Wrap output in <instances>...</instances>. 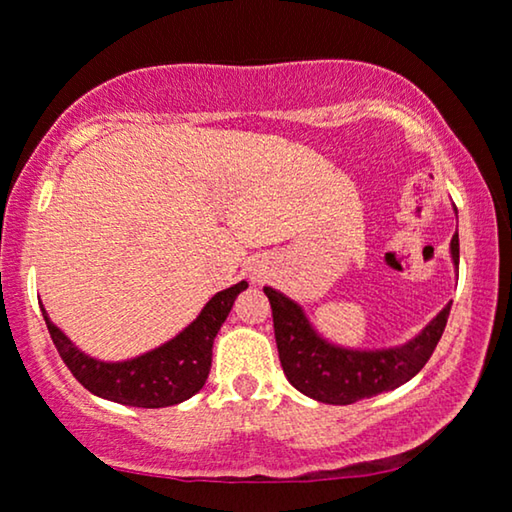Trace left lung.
<instances>
[{"mask_svg": "<svg viewBox=\"0 0 512 512\" xmlns=\"http://www.w3.org/2000/svg\"><path fill=\"white\" fill-rule=\"evenodd\" d=\"M454 268H459V233L450 242ZM265 296L272 307L275 340L284 375L300 394L319 403L349 405L412 380L431 359L445 331L452 303H447L424 331L401 347L347 349L321 338L307 321L303 307L270 286Z\"/></svg>", "mask_w": 512, "mask_h": 512, "instance_id": "left-lung-1", "label": "left lung"}]
</instances>
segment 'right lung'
<instances>
[{
  "mask_svg": "<svg viewBox=\"0 0 512 512\" xmlns=\"http://www.w3.org/2000/svg\"><path fill=\"white\" fill-rule=\"evenodd\" d=\"M247 289V282L219 291L202 307L198 319L179 335L151 352L128 361H97L83 354L58 326L41 314L51 333L53 345L72 370V375L90 394L107 401L132 405V408H167L198 394L205 387L212 368V347L223 321H226L235 298Z\"/></svg>",
  "mask_w": 512,
  "mask_h": 512,
  "instance_id": "add662e5",
  "label": "right lung"
}]
</instances>
